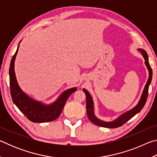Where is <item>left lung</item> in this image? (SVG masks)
Returning <instances> with one entry per match:
<instances>
[{
    "label": "left lung",
    "instance_id": "8db88e82",
    "mask_svg": "<svg viewBox=\"0 0 157 157\" xmlns=\"http://www.w3.org/2000/svg\"><path fill=\"white\" fill-rule=\"evenodd\" d=\"M139 51L141 52L143 55V57L145 59V63L149 71V78L147 79V83H146L144 90H143V94L141 97H140V99L139 100V103H138L136 107H134L132 109L129 110L127 111V112L123 113V115H121L120 117H118V118L116 119L115 121L112 122H105L98 119L96 116H95L94 114V101H93L92 98L90 95L89 93L86 91V89H83V91L84 94H86V113H87V116H88L89 119L90 121L92 122L93 123L96 124L98 126L102 127H107V128H116V127H119L123 125L127 121L130 120L132 117H134L136 113H139L140 111H141L142 109L144 107L145 105L146 101H147V95H148V89L149 86L151 83V81H152V68L149 63L148 61V56L147 52H146L145 50L143 49H138Z\"/></svg>",
    "mask_w": 157,
    "mask_h": 157
}]
</instances>
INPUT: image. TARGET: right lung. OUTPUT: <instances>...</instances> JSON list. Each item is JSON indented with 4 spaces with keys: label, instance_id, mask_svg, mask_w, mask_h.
<instances>
[{
    "label": "right lung",
    "instance_id": "1",
    "mask_svg": "<svg viewBox=\"0 0 157 157\" xmlns=\"http://www.w3.org/2000/svg\"><path fill=\"white\" fill-rule=\"evenodd\" d=\"M18 48L12 57L10 66V94L13 102L19 110L33 123H46L55 121L60 116L68 97L75 92L77 88L69 89L63 92L58 99L52 104L46 105L33 100L26 95L18 86L14 72V61L18 52Z\"/></svg>",
    "mask_w": 157,
    "mask_h": 157
}]
</instances>
